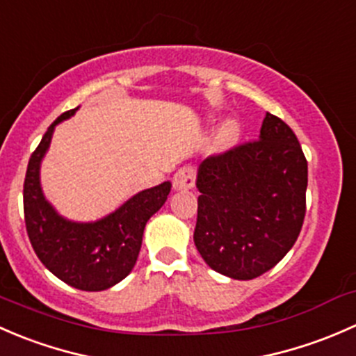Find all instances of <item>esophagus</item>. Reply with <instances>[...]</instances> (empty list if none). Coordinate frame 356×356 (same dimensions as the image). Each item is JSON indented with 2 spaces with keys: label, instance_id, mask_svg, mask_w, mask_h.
Returning a JSON list of instances; mask_svg holds the SVG:
<instances>
[{
  "label": "esophagus",
  "instance_id": "1",
  "mask_svg": "<svg viewBox=\"0 0 356 356\" xmlns=\"http://www.w3.org/2000/svg\"><path fill=\"white\" fill-rule=\"evenodd\" d=\"M197 171L193 166H183L175 173L173 186L175 190H192L195 186Z\"/></svg>",
  "mask_w": 356,
  "mask_h": 356
}]
</instances>
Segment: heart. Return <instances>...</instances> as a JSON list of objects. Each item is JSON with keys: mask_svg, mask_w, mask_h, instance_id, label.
<instances>
[{"mask_svg": "<svg viewBox=\"0 0 356 356\" xmlns=\"http://www.w3.org/2000/svg\"><path fill=\"white\" fill-rule=\"evenodd\" d=\"M238 135V128L234 123H226L225 127L221 128V131H219V138H221L222 144H232V142L236 138Z\"/></svg>", "mask_w": 356, "mask_h": 356, "instance_id": "1", "label": "heart"}]
</instances>
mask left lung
Wrapping results in <instances>:
<instances>
[{"instance_id": "8db88e82", "label": "left lung", "mask_w": 356, "mask_h": 356, "mask_svg": "<svg viewBox=\"0 0 356 356\" xmlns=\"http://www.w3.org/2000/svg\"><path fill=\"white\" fill-rule=\"evenodd\" d=\"M307 181L298 138L270 113L257 140L204 159L193 241L205 264L241 281L273 269L302 232Z\"/></svg>"}]
</instances>
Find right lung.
<instances>
[{
    "label": "right lung",
    "mask_w": 356,
    "mask_h": 356,
    "mask_svg": "<svg viewBox=\"0 0 356 356\" xmlns=\"http://www.w3.org/2000/svg\"><path fill=\"white\" fill-rule=\"evenodd\" d=\"M75 111L76 108L70 109L56 118L29 159L24 181L25 228L35 255L54 276L82 291H102L131 273L145 225L166 202L171 183L142 190L101 221L72 222L58 216L42 195L39 164L54 127Z\"/></svg>",
    "instance_id": "add662e5"
}]
</instances>
